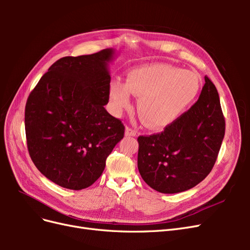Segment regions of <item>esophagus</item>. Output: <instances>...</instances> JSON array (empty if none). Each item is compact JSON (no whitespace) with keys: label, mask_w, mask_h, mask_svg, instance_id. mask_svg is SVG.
<instances>
[{"label":"esophagus","mask_w":250,"mask_h":250,"mask_svg":"<svg viewBox=\"0 0 250 250\" xmlns=\"http://www.w3.org/2000/svg\"><path fill=\"white\" fill-rule=\"evenodd\" d=\"M125 135L126 137H135V135H137V131L132 129V128H130V127H126Z\"/></svg>","instance_id":"esophagus-1"}]
</instances>
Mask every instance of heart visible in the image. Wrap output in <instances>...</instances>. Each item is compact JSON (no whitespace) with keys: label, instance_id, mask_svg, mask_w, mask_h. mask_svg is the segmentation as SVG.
Returning a JSON list of instances; mask_svg holds the SVG:
<instances>
[{"label":"heart","instance_id":"b5f03b06","mask_svg":"<svg viewBox=\"0 0 250 250\" xmlns=\"http://www.w3.org/2000/svg\"><path fill=\"white\" fill-rule=\"evenodd\" d=\"M200 80L197 75L169 64L142 65L128 75V82L111 83L109 96L113 109L129 106L130 94L140 97L138 111L151 127L172 124L197 97Z\"/></svg>","mask_w":250,"mask_h":250}]
</instances>
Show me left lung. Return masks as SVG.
Segmentation results:
<instances>
[{"label": "left lung", "instance_id": "left-lung-1", "mask_svg": "<svg viewBox=\"0 0 250 250\" xmlns=\"http://www.w3.org/2000/svg\"><path fill=\"white\" fill-rule=\"evenodd\" d=\"M197 102L165 130L140 135L138 168L153 190L174 194L197 186L213 169L225 133L217 88L208 77Z\"/></svg>", "mask_w": 250, "mask_h": 250}]
</instances>
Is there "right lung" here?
Segmentation results:
<instances>
[{
    "mask_svg": "<svg viewBox=\"0 0 250 250\" xmlns=\"http://www.w3.org/2000/svg\"><path fill=\"white\" fill-rule=\"evenodd\" d=\"M104 49L53 63L30 93L25 108L27 147L35 167L56 185L82 190L101 176L112 149L124 138L121 120L104 108L109 100Z\"/></svg>",
    "mask_w": 250,
    "mask_h": 250,
    "instance_id": "add662e5",
    "label": "right lung"
}]
</instances>
